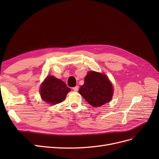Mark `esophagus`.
<instances>
[{
  "label": "esophagus",
  "instance_id": "obj_1",
  "mask_svg": "<svg viewBox=\"0 0 159 159\" xmlns=\"http://www.w3.org/2000/svg\"><path fill=\"white\" fill-rule=\"evenodd\" d=\"M72 89H73V90L74 91H78V86H75V87H74Z\"/></svg>",
  "mask_w": 159,
  "mask_h": 159
}]
</instances>
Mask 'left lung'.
Returning <instances> with one entry per match:
<instances>
[{
    "mask_svg": "<svg viewBox=\"0 0 159 159\" xmlns=\"http://www.w3.org/2000/svg\"><path fill=\"white\" fill-rule=\"evenodd\" d=\"M84 80L79 93L89 104L95 107H100L112 99L113 85L106 75L90 71Z\"/></svg>",
    "mask_w": 159,
    "mask_h": 159,
    "instance_id": "8db88e82",
    "label": "left lung"
}]
</instances>
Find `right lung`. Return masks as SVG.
I'll use <instances>...</instances> for the list:
<instances>
[{
  "label": "right lung",
  "instance_id": "obj_1",
  "mask_svg": "<svg viewBox=\"0 0 159 159\" xmlns=\"http://www.w3.org/2000/svg\"><path fill=\"white\" fill-rule=\"evenodd\" d=\"M70 90L63 81L53 75H48L42 84L40 92L44 102L55 105L63 102Z\"/></svg>",
  "mask_w": 159,
  "mask_h": 159
}]
</instances>
